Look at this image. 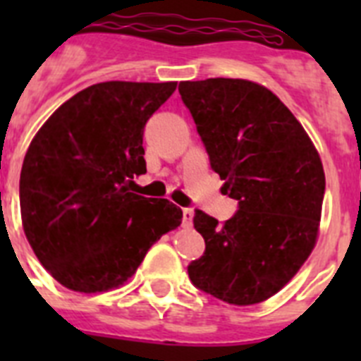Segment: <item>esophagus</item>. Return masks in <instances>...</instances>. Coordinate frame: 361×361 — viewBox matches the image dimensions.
<instances>
[{
    "label": "esophagus",
    "instance_id": "esophagus-1",
    "mask_svg": "<svg viewBox=\"0 0 361 361\" xmlns=\"http://www.w3.org/2000/svg\"><path fill=\"white\" fill-rule=\"evenodd\" d=\"M191 222H193V209L184 208L183 209V224L184 226H191Z\"/></svg>",
    "mask_w": 361,
    "mask_h": 361
}]
</instances>
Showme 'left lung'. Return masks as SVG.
Instances as JSON below:
<instances>
[{
    "mask_svg": "<svg viewBox=\"0 0 361 361\" xmlns=\"http://www.w3.org/2000/svg\"><path fill=\"white\" fill-rule=\"evenodd\" d=\"M222 193L237 200L224 224L195 209L206 251L188 266L200 291L235 305L264 302L296 275L318 235L325 175L320 155L289 108L244 79L183 81Z\"/></svg>",
    "mask_w": 361,
    "mask_h": 361,
    "instance_id": "left-lung-1",
    "label": "left lung"
}]
</instances>
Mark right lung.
Returning <instances> with one entry per match:
<instances>
[{"label":"right lung","instance_id":"add662e5","mask_svg":"<svg viewBox=\"0 0 361 361\" xmlns=\"http://www.w3.org/2000/svg\"><path fill=\"white\" fill-rule=\"evenodd\" d=\"M177 82L92 85L54 111L25 155L19 206L27 240L65 288L97 293L124 283L146 251L177 228L168 199L133 193L146 173V121Z\"/></svg>","mask_w":361,"mask_h":361}]
</instances>
